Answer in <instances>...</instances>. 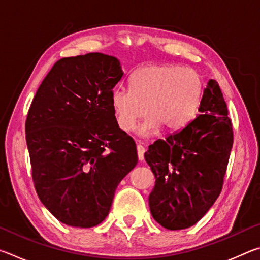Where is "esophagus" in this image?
Wrapping results in <instances>:
<instances>
[{"instance_id": "obj_1", "label": "esophagus", "mask_w": 260, "mask_h": 260, "mask_svg": "<svg viewBox=\"0 0 260 260\" xmlns=\"http://www.w3.org/2000/svg\"><path fill=\"white\" fill-rule=\"evenodd\" d=\"M136 151H138L139 160L142 161L144 159V152H146V149H144L143 146H141V144H138V146H136Z\"/></svg>"}]
</instances>
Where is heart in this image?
Masks as SVG:
<instances>
[{
  "label": "heart",
  "instance_id": "obj_1",
  "mask_svg": "<svg viewBox=\"0 0 260 260\" xmlns=\"http://www.w3.org/2000/svg\"><path fill=\"white\" fill-rule=\"evenodd\" d=\"M131 89L116 88L111 105L118 127L129 132L146 116L139 133L152 136L160 126L172 131L191 119L200 103L202 81L199 74L181 65H147L132 74Z\"/></svg>",
  "mask_w": 260,
  "mask_h": 260
}]
</instances>
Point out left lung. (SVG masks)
<instances>
[{"label": "left lung", "mask_w": 260, "mask_h": 260, "mask_svg": "<svg viewBox=\"0 0 260 260\" xmlns=\"http://www.w3.org/2000/svg\"><path fill=\"white\" fill-rule=\"evenodd\" d=\"M200 114L165 141L149 146L144 158L156 182L149 195L153 219L178 231L203 218L222 189L233 147V126L218 82L203 91Z\"/></svg>", "instance_id": "8db88e82"}]
</instances>
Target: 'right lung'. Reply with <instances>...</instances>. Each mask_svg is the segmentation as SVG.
<instances>
[{"mask_svg": "<svg viewBox=\"0 0 260 260\" xmlns=\"http://www.w3.org/2000/svg\"><path fill=\"white\" fill-rule=\"evenodd\" d=\"M122 74L113 56L65 57L29 107L25 132L35 190L65 225L102 222L117 186L138 162L135 142L118 127L111 105Z\"/></svg>", "mask_w": 260, "mask_h": 260, "instance_id": "right-lung-1", "label": "right lung"}]
</instances>
